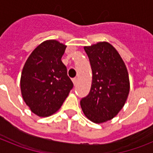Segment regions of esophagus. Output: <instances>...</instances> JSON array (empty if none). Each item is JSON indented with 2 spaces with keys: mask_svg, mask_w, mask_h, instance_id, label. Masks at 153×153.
I'll return each mask as SVG.
<instances>
[{
  "mask_svg": "<svg viewBox=\"0 0 153 153\" xmlns=\"http://www.w3.org/2000/svg\"><path fill=\"white\" fill-rule=\"evenodd\" d=\"M72 81H73V83H74V86H76V83H77V79H76V78H73V79H72Z\"/></svg>",
  "mask_w": 153,
  "mask_h": 153,
  "instance_id": "obj_1",
  "label": "esophagus"
}]
</instances>
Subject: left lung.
I'll use <instances>...</instances> for the list:
<instances>
[{"label":"left lung","instance_id":"1","mask_svg":"<svg viewBox=\"0 0 153 153\" xmlns=\"http://www.w3.org/2000/svg\"><path fill=\"white\" fill-rule=\"evenodd\" d=\"M93 73L90 93L81 99L83 113L96 123L116 117L129 92V76L117 50L106 42L84 47Z\"/></svg>","mask_w":153,"mask_h":153}]
</instances>
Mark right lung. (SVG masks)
Returning a JSON list of instances; mask_svg holds the SVG:
<instances>
[{"label":"right lung","mask_w":153,"mask_h":153,"mask_svg":"<svg viewBox=\"0 0 153 153\" xmlns=\"http://www.w3.org/2000/svg\"><path fill=\"white\" fill-rule=\"evenodd\" d=\"M66 47L54 40L43 42L24 64L21 78L22 97L39 117L56 113L74 87L61 61Z\"/></svg>","instance_id":"add662e5"}]
</instances>
